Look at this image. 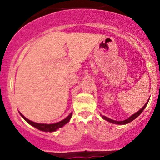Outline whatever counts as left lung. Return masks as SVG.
I'll list each match as a JSON object with an SVG mask.
<instances>
[{"mask_svg":"<svg viewBox=\"0 0 160 160\" xmlns=\"http://www.w3.org/2000/svg\"><path fill=\"white\" fill-rule=\"evenodd\" d=\"M149 100H148V101L146 103V104H145V105L143 106V107L142 108L140 109L139 111H137V112L135 113V114H134L133 115H132V116H131V117L128 118V119H126V120H125V121H122V122H118V121H114V120H112V119L108 118L105 117V116H104V115H102V118L104 119V120L108 121V122H111V123L117 124V125H125V124H128V123H129V122H132V121H133V120H135V119L136 118L138 117V116L140 115V114H141V113L142 112L143 110H144V109H145V108H146V105H147V104H148V102H149Z\"/></svg>","mask_w":160,"mask_h":160,"instance_id":"1","label":"left lung"}]
</instances>
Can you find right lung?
I'll return each mask as SVG.
<instances>
[{
	"mask_svg": "<svg viewBox=\"0 0 160 160\" xmlns=\"http://www.w3.org/2000/svg\"><path fill=\"white\" fill-rule=\"evenodd\" d=\"M72 113H70V115L68 116V117L66 118L65 119H63L62 121H61V122H57V123H54V124H41V123H36V122H32V121H30L29 119L26 118L25 117V116L23 115L22 114H21V116H22V118H23L24 119H25V121H26L27 122H28V124H30L31 125H32L33 127H35V128H38V130H41V131H43V132H55V131H56L58 129V128H62L63 125H65L66 124L68 123L69 121L70 120L71 117H72Z\"/></svg>",
	"mask_w": 160,
	"mask_h": 160,
	"instance_id": "add662e5",
	"label": "right lung"
}]
</instances>
